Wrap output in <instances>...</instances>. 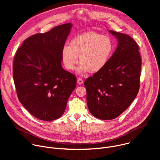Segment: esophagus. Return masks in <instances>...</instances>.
<instances>
[{"mask_svg": "<svg viewBox=\"0 0 160 160\" xmlns=\"http://www.w3.org/2000/svg\"><path fill=\"white\" fill-rule=\"evenodd\" d=\"M77 83H78L79 85H82V84L83 83V81L82 79L78 78V79L77 80Z\"/></svg>", "mask_w": 160, "mask_h": 160, "instance_id": "esophagus-1", "label": "esophagus"}]
</instances>
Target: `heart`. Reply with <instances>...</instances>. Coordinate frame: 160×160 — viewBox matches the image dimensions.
<instances>
[{"label":"heart","instance_id":"heart-1","mask_svg":"<svg viewBox=\"0 0 160 160\" xmlns=\"http://www.w3.org/2000/svg\"><path fill=\"white\" fill-rule=\"evenodd\" d=\"M113 43L109 37L89 32L73 37L69 46L63 47L61 58L64 67L73 70L78 61L77 72L83 74L89 71L97 73L107 64L113 51Z\"/></svg>","mask_w":160,"mask_h":160}]
</instances>
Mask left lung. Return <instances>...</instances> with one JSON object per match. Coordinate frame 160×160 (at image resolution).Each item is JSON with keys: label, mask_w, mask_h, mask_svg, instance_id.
Listing matches in <instances>:
<instances>
[{"label": "left lung", "mask_w": 160, "mask_h": 160, "mask_svg": "<svg viewBox=\"0 0 160 160\" xmlns=\"http://www.w3.org/2000/svg\"><path fill=\"white\" fill-rule=\"evenodd\" d=\"M118 45L102 70L87 78V102L100 120L117 118L133 102L139 90L141 58L139 47L129 35L112 30Z\"/></svg>", "instance_id": "1"}]
</instances>
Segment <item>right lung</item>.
Returning a JSON list of instances; mask_svg holds the SVG:
<instances>
[{
    "label": "right lung",
    "instance_id": "obj_1",
    "mask_svg": "<svg viewBox=\"0 0 160 160\" xmlns=\"http://www.w3.org/2000/svg\"><path fill=\"white\" fill-rule=\"evenodd\" d=\"M72 26L69 22L30 37L15 55L12 75L17 96L39 120L60 118L76 87L75 76L61 64V51Z\"/></svg>",
    "mask_w": 160,
    "mask_h": 160
}]
</instances>
